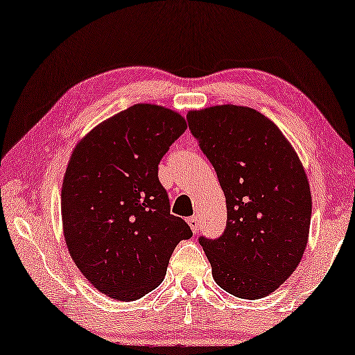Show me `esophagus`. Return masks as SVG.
<instances>
[{
    "mask_svg": "<svg viewBox=\"0 0 355 355\" xmlns=\"http://www.w3.org/2000/svg\"><path fill=\"white\" fill-rule=\"evenodd\" d=\"M188 225H189V228L193 230L194 234H196V232H199L200 225H199V218H198V215L189 216V218H188Z\"/></svg>",
    "mask_w": 355,
    "mask_h": 355,
    "instance_id": "1",
    "label": "esophagus"
}]
</instances>
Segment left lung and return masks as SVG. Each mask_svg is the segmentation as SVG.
Here are the masks:
<instances>
[{"label":"left lung","instance_id":"8db88e82","mask_svg":"<svg viewBox=\"0 0 355 355\" xmlns=\"http://www.w3.org/2000/svg\"><path fill=\"white\" fill-rule=\"evenodd\" d=\"M187 119L228 210L223 234L199 237L211 276L231 295L263 298L292 276L308 244L313 199L303 164L279 127L253 108L216 105Z\"/></svg>","mask_w":355,"mask_h":355}]
</instances>
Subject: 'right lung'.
<instances>
[{"instance_id":"right-lung-1","label":"right lung","mask_w":355,"mask_h":355,"mask_svg":"<svg viewBox=\"0 0 355 355\" xmlns=\"http://www.w3.org/2000/svg\"><path fill=\"white\" fill-rule=\"evenodd\" d=\"M187 121L139 103L111 116L79 141L62 184L68 252L98 292L139 300L159 285L172 252L193 231L171 214L157 166Z\"/></svg>"}]
</instances>
